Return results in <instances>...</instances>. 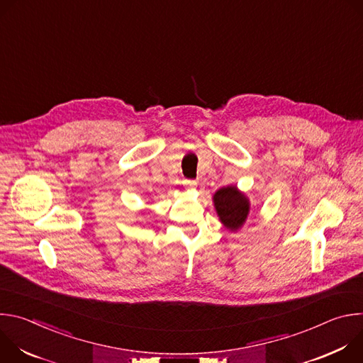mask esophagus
Masks as SVG:
<instances>
[{"label": "esophagus", "instance_id": "1", "mask_svg": "<svg viewBox=\"0 0 363 363\" xmlns=\"http://www.w3.org/2000/svg\"><path fill=\"white\" fill-rule=\"evenodd\" d=\"M184 185H185L186 188L192 189V188H195V186H196V181H189V179H185V181H184Z\"/></svg>", "mask_w": 363, "mask_h": 363}]
</instances>
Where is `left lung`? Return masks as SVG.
Returning a JSON list of instances; mask_svg holds the SVG:
<instances>
[{
	"label": "left lung",
	"instance_id": "obj_1",
	"mask_svg": "<svg viewBox=\"0 0 363 363\" xmlns=\"http://www.w3.org/2000/svg\"><path fill=\"white\" fill-rule=\"evenodd\" d=\"M214 208L221 224L231 233H237L245 224L251 203L248 196L237 188V185H228L220 188L214 196Z\"/></svg>",
	"mask_w": 363,
	"mask_h": 363
}]
</instances>
